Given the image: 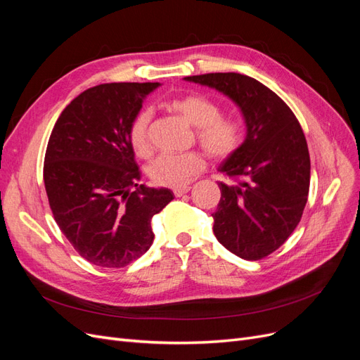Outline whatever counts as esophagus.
<instances>
[{
  "mask_svg": "<svg viewBox=\"0 0 360 360\" xmlns=\"http://www.w3.org/2000/svg\"><path fill=\"white\" fill-rule=\"evenodd\" d=\"M189 191H191L189 184H186V186H180V188H174V189H172V192H174V195H176V197H181V195L188 193Z\"/></svg>",
  "mask_w": 360,
  "mask_h": 360,
  "instance_id": "obj_1",
  "label": "esophagus"
}]
</instances>
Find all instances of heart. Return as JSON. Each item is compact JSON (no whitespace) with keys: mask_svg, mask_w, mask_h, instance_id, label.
Listing matches in <instances>:
<instances>
[{"mask_svg":"<svg viewBox=\"0 0 360 360\" xmlns=\"http://www.w3.org/2000/svg\"><path fill=\"white\" fill-rule=\"evenodd\" d=\"M169 110L181 115L195 126V136L210 156L225 159L240 148L245 139V127L238 118L222 115V108L212 97L202 93H189L168 103ZM151 112L141 110L130 122L127 138L134 153L139 158L150 155L148 124ZM205 168V159L200 151L188 153H162L150 162L147 174L150 180L167 188L186 186L192 177Z\"/></svg>","mask_w":360,"mask_h":360,"instance_id":"obj_1","label":"heart"}]
</instances>
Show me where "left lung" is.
I'll list each match as a JSON object with an SVG mask.
<instances>
[{"label":"left lung","mask_w":360,"mask_h":360,"mask_svg":"<svg viewBox=\"0 0 360 360\" xmlns=\"http://www.w3.org/2000/svg\"><path fill=\"white\" fill-rule=\"evenodd\" d=\"M184 79L226 94L243 112L245 143L219 167L234 183H219L213 233L237 257L264 258L285 243L308 201L311 160L302 126L275 91L250 76L228 72Z\"/></svg>","instance_id":"8db88e82"}]
</instances>
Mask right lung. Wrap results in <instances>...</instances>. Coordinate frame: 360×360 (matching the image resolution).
Returning a JSON list of instances; mask_svg holds the SVG:
<instances>
[{"instance_id":"right-lung-1","label":"right lung","mask_w":360,"mask_h":360,"mask_svg":"<svg viewBox=\"0 0 360 360\" xmlns=\"http://www.w3.org/2000/svg\"><path fill=\"white\" fill-rule=\"evenodd\" d=\"M159 82H112L85 90L64 108L48 141L43 180L60 226L89 263L120 269L153 243L151 217L174 195L138 184L127 130Z\"/></svg>"}]
</instances>
